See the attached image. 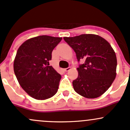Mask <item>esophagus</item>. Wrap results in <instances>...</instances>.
Returning <instances> with one entry per match:
<instances>
[{
  "instance_id": "1",
  "label": "esophagus",
  "mask_w": 130,
  "mask_h": 130,
  "mask_svg": "<svg viewBox=\"0 0 130 130\" xmlns=\"http://www.w3.org/2000/svg\"><path fill=\"white\" fill-rule=\"evenodd\" d=\"M71 69V68L70 67H68V68H65L64 69V70L65 71H69Z\"/></svg>"
}]
</instances>
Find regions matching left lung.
Instances as JSON below:
<instances>
[{"label": "left lung", "mask_w": 130, "mask_h": 130, "mask_svg": "<svg viewBox=\"0 0 130 130\" xmlns=\"http://www.w3.org/2000/svg\"><path fill=\"white\" fill-rule=\"evenodd\" d=\"M63 38L75 51L78 62L85 60L77 68L78 77L72 82L74 90L86 98L100 97L116 77L117 61L114 50L107 40L96 35Z\"/></svg>", "instance_id": "1"}]
</instances>
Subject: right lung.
Returning <instances> with one entry per match:
<instances>
[{"mask_svg":"<svg viewBox=\"0 0 130 130\" xmlns=\"http://www.w3.org/2000/svg\"><path fill=\"white\" fill-rule=\"evenodd\" d=\"M62 38L38 36L25 41L19 47L14 62L15 74L22 89L37 100L53 97L58 90L61 76L49 61L52 51Z\"/></svg>","mask_w":130,"mask_h":130,"instance_id":"right-lung-1","label":"right lung"}]
</instances>
